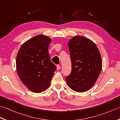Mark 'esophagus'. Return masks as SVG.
Listing matches in <instances>:
<instances>
[{
  "instance_id": "1",
  "label": "esophagus",
  "mask_w": 120,
  "mask_h": 120,
  "mask_svg": "<svg viewBox=\"0 0 120 120\" xmlns=\"http://www.w3.org/2000/svg\"><path fill=\"white\" fill-rule=\"evenodd\" d=\"M56 67H57V70H60V66L59 65H57Z\"/></svg>"
}]
</instances>
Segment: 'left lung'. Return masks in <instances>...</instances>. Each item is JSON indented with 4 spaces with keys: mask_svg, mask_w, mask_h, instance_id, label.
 <instances>
[{
    "mask_svg": "<svg viewBox=\"0 0 120 120\" xmlns=\"http://www.w3.org/2000/svg\"><path fill=\"white\" fill-rule=\"evenodd\" d=\"M68 48L72 70L66 78L67 84L73 91L86 92L93 86L101 72V53L95 43L83 36L71 39Z\"/></svg>",
    "mask_w": 120,
    "mask_h": 120,
    "instance_id": "1",
    "label": "left lung"
}]
</instances>
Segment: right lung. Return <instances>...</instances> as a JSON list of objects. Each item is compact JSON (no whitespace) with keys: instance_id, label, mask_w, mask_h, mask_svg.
<instances>
[{"instance_id":"add662e5","label":"right lung","mask_w":120,"mask_h":120,"mask_svg":"<svg viewBox=\"0 0 120 120\" xmlns=\"http://www.w3.org/2000/svg\"><path fill=\"white\" fill-rule=\"evenodd\" d=\"M51 40L45 35L36 36L24 42L18 51L17 72L23 83L33 92L48 89L56 69L48 51Z\"/></svg>"}]
</instances>
